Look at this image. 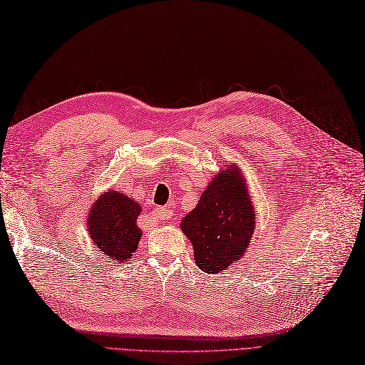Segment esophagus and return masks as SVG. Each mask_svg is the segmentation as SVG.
<instances>
[{
	"instance_id": "34e87169",
	"label": "esophagus",
	"mask_w": 365,
	"mask_h": 365,
	"mask_svg": "<svg viewBox=\"0 0 365 365\" xmlns=\"http://www.w3.org/2000/svg\"><path fill=\"white\" fill-rule=\"evenodd\" d=\"M153 215L157 216L158 220H168V218H170V215H173V210H170L169 207H158V208H155Z\"/></svg>"
}]
</instances>
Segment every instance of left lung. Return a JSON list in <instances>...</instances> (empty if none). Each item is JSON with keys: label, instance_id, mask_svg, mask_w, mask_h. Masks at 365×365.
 I'll list each match as a JSON object with an SVG mask.
<instances>
[{"label": "left lung", "instance_id": "1", "mask_svg": "<svg viewBox=\"0 0 365 365\" xmlns=\"http://www.w3.org/2000/svg\"><path fill=\"white\" fill-rule=\"evenodd\" d=\"M180 229L192 245L196 265L216 274L243 257L255 230V210L246 177L235 163H224Z\"/></svg>", "mask_w": 365, "mask_h": 365}]
</instances>
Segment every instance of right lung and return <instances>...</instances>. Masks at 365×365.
Returning a JSON list of instances; mask_svg holds the SVG:
<instances>
[{"instance_id":"obj_1","label":"right lung","mask_w":365,"mask_h":365,"mask_svg":"<svg viewBox=\"0 0 365 365\" xmlns=\"http://www.w3.org/2000/svg\"><path fill=\"white\" fill-rule=\"evenodd\" d=\"M143 207L120 191L106 190L100 195L88 213V232L96 247L108 260L125 263L136 252L143 230L138 216Z\"/></svg>"}]
</instances>
